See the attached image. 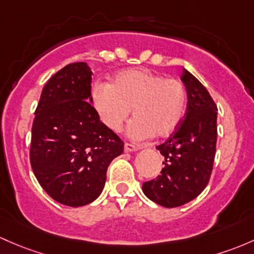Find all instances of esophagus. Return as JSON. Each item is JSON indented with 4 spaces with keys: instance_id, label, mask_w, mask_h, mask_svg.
<instances>
[{
    "instance_id": "obj_1",
    "label": "esophagus",
    "mask_w": 254,
    "mask_h": 254,
    "mask_svg": "<svg viewBox=\"0 0 254 254\" xmlns=\"http://www.w3.org/2000/svg\"><path fill=\"white\" fill-rule=\"evenodd\" d=\"M141 146H137V145H132V143H125L124 145V149L125 152H134V151H137V149H140Z\"/></svg>"
}]
</instances>
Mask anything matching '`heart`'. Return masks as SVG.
I'll list each match as a JSON object with an SVG mask.
<instances>
[{
  "label": "heart",
  "mask_w": 254,
  "mask_h": 254,
  "mask_svg": "<svg viewBox=\"0 0 254 254\" xmlns=\"http://www.w3.org/2000/svg\"><path fill=\"white\" fill-rule=\"evenodd\" d=\"M92 102L103 124L119 131L132 109L130 137H167L180 125L188 95L176 79H167L147 69H129L114 76L112 84H97Z\"/></svg>",
  "instance_id": "b5f03b06"
}]
</instances>
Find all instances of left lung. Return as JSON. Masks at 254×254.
I'll return each instance as SVG.
<instances>
[{
    "label": "left lung",
    "mask_w": 254,
    "mask_h": 254,
    "mask_svg": "<svg viewBox=\"0 0 254 254\" xmlns=\"http://www.w3.org/2000/svg\"><path fill=\"white\" fill-rule=\"evenodd\" d=\"M188 108L180 125L157 149L164 157L161 175L142 185L151 201L167 208L196 198L210 179L217 146V105L207 89L184 69Z\"/></svg>",
    "instance_id": "obj_1"
}]
</instances>
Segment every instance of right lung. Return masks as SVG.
<instances>
[{
    "instance_id": "obj_1",
    "label": "right lung",
    "mask_w": 254,
    "mask_h": 254,
    "mask_svg": "<svg viewBox=\"0 0 254 254\" xmlns=\"http://www.w3.org/2000/svg\"><path fill=\"white\" fill-rule=\"evenodd\" d=\"M89 65L76 62L52 75L42 89L31 129L30 164L55 201L81 207L105 188L107 168L124 142L92 106Z\"/></svg>"
}]
</instances>
